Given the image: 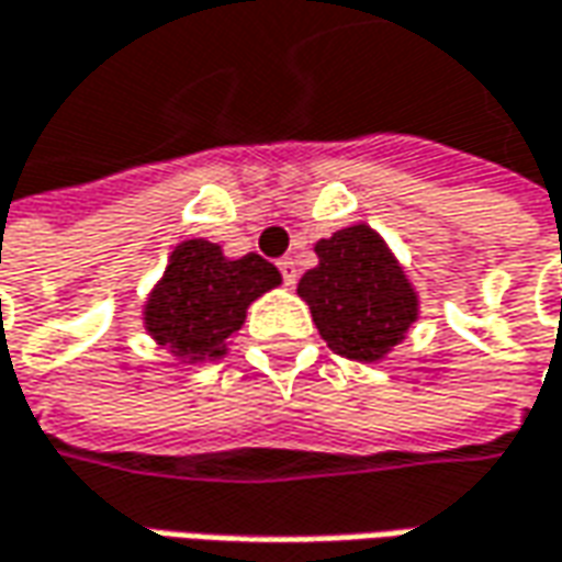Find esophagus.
I'll list each match as a JSON object with an SVG mask.
<instances>
[{"mask_svg": "<svg viewBox=\"0 0 562 562\" xmlns=\"http://www.w3.org/2000/svg\"><path fill=\"white\" fill-rule=\"evenodd\" d=\"M277 267H280L282 282H285V285H295V280H299V270H295V261H292V258H282V261L277 263Z\"/></svg>", "mask_w": 562, "mask_h": 562, "instance_id": "obj_1", "label": "esophagus"}]
</instances>
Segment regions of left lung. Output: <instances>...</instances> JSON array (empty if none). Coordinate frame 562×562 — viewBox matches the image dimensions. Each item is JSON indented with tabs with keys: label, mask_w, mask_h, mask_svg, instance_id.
I'll return each mask as SVG.
<instances>
[{
	"label": "left lung",
	"mask_w": 562,
	"mask_h": 562,
	"mask_svg": "<svg viewBox=\"0 0 562 562\" xmlns=\"http://www.w3.org/2000/svg\"><path fill=\"white\" fill-rule=\"evenodd\" d=\"M319 263L299 282L319 336L348 360H382L416 319V292L367 223L317 243Z\"/></svg>",
	"instance_id": "left-lung-1"
}]
</instances>
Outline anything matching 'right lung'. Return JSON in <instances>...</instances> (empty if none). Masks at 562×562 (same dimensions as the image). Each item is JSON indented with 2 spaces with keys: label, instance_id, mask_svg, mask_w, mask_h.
I'll list each match as a JSON object with an SVG mask.
<instances>
[{
  "label": "right lung",
  "instance_id": "1",
  "mask_svg": "<svg viewBox=\"0 0 562 562\" xmlns=\"http://www.w3.org/2000/svg\"><path fill=\"white\" fill-rule=\"evenodd\" d=\"M273 285H280V270L261 255L229 261L221 245L186 239L146 301L148 336L189 363L223 358L248 304Z\"/></svg>",
  "mask_w": 562,
  "mask_h": 562
}]
</instances>
